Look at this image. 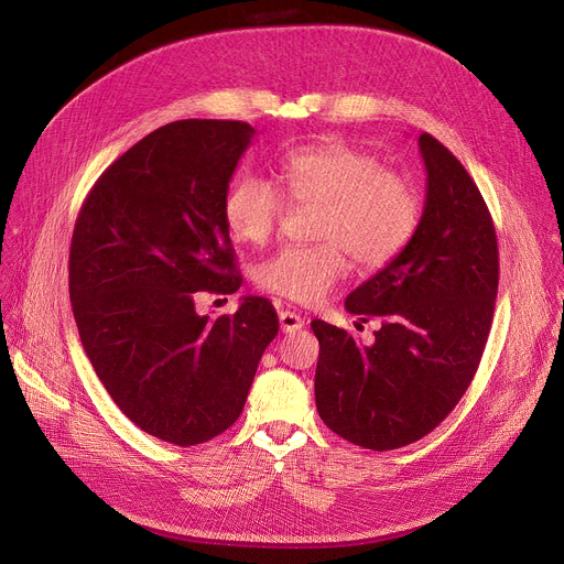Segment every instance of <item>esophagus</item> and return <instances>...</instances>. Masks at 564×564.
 <instances>
[{
    "instance_id": "obj_1",
    "label": "esophagus",
    "mask_w": 564,
    "mask_h": 564,
    "mask_svg": "<svg viewBox=\"0 0 564 564\" xmlns=\"http://www.w3.org/2000/svg\"><path fill=\"white\" fill-rule=\"evenodd\" d=\"M279 326L285 335H292L296 330L303 328V318L296 314V312H290V310H281L279 312Z\"/></svg>"
}]
</instances>
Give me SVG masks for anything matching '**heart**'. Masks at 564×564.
<instances>
[{
	"mask_svg": "<svg viewBox=\"0 0 564 564\" xmlns=\"http://www.w3.org/2000/svg\"><path fill=\"white\" fill-rule=\"evenodd\" d=\"M285 200L316 207L310 248H283L257 265L261 290L296 303L324 299L350 270L348 254L366 270H379L406 250L417 231V189L381 160L341 138L285 151L274 185L261 176H238L223 200L231 236L263 246L279 227Z\"/></svg>",
	"mask_w": 564,
	"mask_h": 564,
	"instance_id": "b5f03b06",
	"label": "heart"
}]
</instances>
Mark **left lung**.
Returning <instances> with one entry per match:
<instances>
[{
    "label": "left lung",
    "mask_w": 564,
    "mask_h": 564,
    "mask_svg": "<svg viewBox=\"0 0 564 564\" xmlns=\"http://www.w3.org/2000/svg\"><path fill=\"white\" fill-rule=\"evenodd\" d=\"M426 200L415 236L352 290L346 310L381 318L372 346L314 318L316 411L344 440L392 451L429 435L457 406L485 352L498 296L491 214L459 160L420 135Z\"/></svg>",
    "instance_id": "left-lung-1"
}]
</instances>
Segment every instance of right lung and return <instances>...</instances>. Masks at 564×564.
I'll return each mask as SVG.
<instances>
[{"instance_id": "right-lung-1", "label": "right lung", "mask_w": 564, "mask_h": 564, "mask_svg": "<svg viewBox=\"0 0 564 564\" xmlns=\"http://www.w3.org/2000/svg\"><path fill=\"white\" fill-rule=\"evenodd\" d=\"M254 129L176 120L98 178L75 220L68 294L79 341L118 409L144 433L203 444L227 431L279 318L263 296L200 316L196 292L240 288L223 200Z\"/></svg>"}]
</instances>
